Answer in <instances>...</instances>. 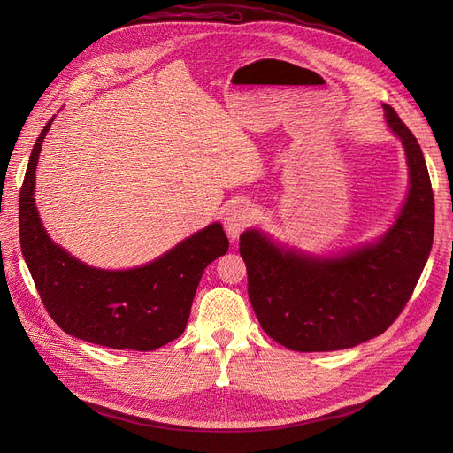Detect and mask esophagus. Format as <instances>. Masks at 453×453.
Here are the masks:
<instances>
[{
	"label": "esophagus",
	"mask_w": 453,
	"mask_h": 453,
	"mask_svg": "<svg viewBox=\"0 0 453 453\" xmlns=\"http://www.w3.org/2000/svg\"><path fill=\"white\" fill-rule=\"evenodd\" d=\"M251 220H253V209L244 203H236L226 211L224 227L231 239H239L241 233L246 231V227L251 224Z\"/></svg>",
	"instance_id": "1"
}]
</instances>
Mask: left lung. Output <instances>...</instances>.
I'll return each mask as SVG.
<instances>
[{
	"label": "left lung",
	"instance_id": "obj_1",
	"mask_svg": "<svg viewBox=\"0 0 453 453\" xmlns=\"http://www.w3.org/2000/svg\"><path fill=\"white\" fill-rule=\"evenodd\" d=\"M384 110L406 149L410 193L382 239L336 258H318L282 250L257 229L241 234L257 319L287 349L340 350L380 336L408 304L430 257L435 224L430 174L417 137L389 104Z\"/></svg>",
	"mask_w": 453,
	"mask_h": 453
}]
</instances>
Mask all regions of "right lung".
Here are the masks:
<instances>
[{
  "mask_svg": "<svg viewBox=\"0 0 453 453\" xmlns=\"http://www.w3.org/2000/svg\"><path fill=\"white\" fill-rule=\"evenodd\" d=\"M51 123L35 142L19 193L21 253L47 314L67 334L110 349L147 352L180 338L203 270L229 250L222 226H207L141 268L86 266L53 244L35 207V171Z\"/></svg>",
  "mask_w": 453,
  "mask_h": 453,
  "instance_id": "right-lung-1",
  "label": "right lung"
}]
</instances>
